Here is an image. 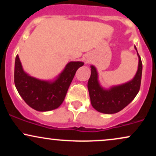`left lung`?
<instances>
[{
    "mask_svg": "<svg viewBox=\"0 0 156 156\" xmlns=\"http://www.w3.org/2000/svg\"><path fill=\"white\" fill-rule=\"evenodd\" d=\"M135 49H137L135 47ZM139 57V66L136 76L130 81L105 89L100 85L96 68L91 65V76L88 81V89L91 103L98 112L104 114H115L126 107L136 96L140 89L142 63Z\"/></svg>",
    "mask_w": 156,
    "mask_h": 156,
    "instance_id": "1",
    "label": "left lung"
}]
</instances>
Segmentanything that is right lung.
Listing matches in <instances>:
<instances>
[{"label":"right lung","instance_id":"add662e5","mask_svg":"<svg viewBox=\"0 0 156 156\" xmlns=\"http://www.w3.org/2000/svg\"><path fill=\"white\" fill-rule=\"evenodd\" d=\"M82 62H69L54 81L42 80L23 70L18 55L15 58V84L20 95L32 108L39 112L55 109L63 103L77 69Z\"/></svg>","mask_w":156,"mask_h":156}]
</instances>
